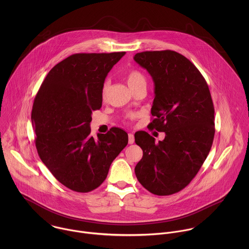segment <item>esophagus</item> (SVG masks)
<instances>
[{
  "mask_svg": "<svg viewBox=\"0 0 249 249\" xmlns=\"http://www.w3.org/2000/svg\"><path fill=\"white\" fill-rule=\"evenodd\" d=\"M128 142L131 144L134 142V135L132 133H129L128 134Z\"/></svg>",
  "mask_w": 249,
  "mask_h": 249,
  "instance_id": "1",
  "label": "esophagus"
}]
</instances>
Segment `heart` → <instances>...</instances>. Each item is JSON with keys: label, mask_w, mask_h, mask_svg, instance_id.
Returning a JSON list of instances; mask_svg holds the SVG:
<instances>
[{"label": "heart", "mask_w": 249, "mask_h": 249, "mask_svg": "<svg viewBox=\"0 0 249 249\" xmlns=\"http://www.w3.org/2000/svg\"><path fill=\"white\" fill-rule=\"evenodd\" d=\"M125 80L129 86L130 89H133L141 84H145V77L142 74L141 71L136 69H130L128 70L126 74H125ZM108 87H109V82L106 81L103 85V90H102V95L103 98L105 99L107 97V91H108ZM136 114H131L128 116V120H133L135 119Z\"/></svg>", "instance_id": "obj_1"}]
</instances>
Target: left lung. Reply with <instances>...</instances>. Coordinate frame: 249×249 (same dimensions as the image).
<instances>
[{
	"label": "left lung",
	"mask_w": 249,
	"mask_h": 249,
	"mask_svg": "<svg viewBox=\"0 0 249 249\" xmlns=\"http://www.w3.org/2000/svg\"><path fill=\"white\" fill-rule=\"evenodd\" d=\"M134 60L155 86L148 127L166 134L155 142L145 131L135 133L142 149L135 175L151 194L170 196L190 184L209 154L214 136L212 97L201 72L175 51L142 52Z\"/></svg>",
	"instance_id": "left-lung-1"
}]
</instances>
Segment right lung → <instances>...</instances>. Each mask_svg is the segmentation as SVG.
Returning a JSON list of instances; mask_svg holds the SVG:
<instances>
[{"label":"right lung","instance_id":"1","mask_svg":"<svg viewBox=\"0 0 249 249\" xmlns=\"http://www.w3.org/2000/svg\"><path fill=\"white\" fill-rule=\"evenodd\" d=\"M124 53L71 54L48 72L36 94L32 122L38 155L71 191L97 189L128 142L127 133L118 127L96 139L90 134L92 111L102 107L107 73Z\"/></svg>","mask_w":249,"mask_h":249}]
</instances>
